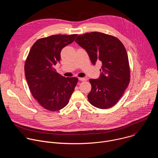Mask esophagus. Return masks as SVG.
<instances>
[{
    "instance_id": "obj_1",
    "label": "esophagus",
    "mask_w": 158,
    "mask_h": 158,
    "mask_svg": "<svg viewBox=\"0 0 158 158\" xmlns=\"http://www.w3.org/2000/svg\"><path fill=\"white\" fill-rule=\"evenodd\" d=\"M78 79L79 81H85L86 80L85 78H83V77H79Z\"/></svg>"
}]
</instances>
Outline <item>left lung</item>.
Instances as JSON below:
<instances>
[{
	"instance_id": "left-lung-1",
	"label": "left lung",
	"mask_w": 158,
	"mask_h": 158,
	"mask_svg": "<svg viewBox=\"0 0 158 158\" xmlns=\"http://www.w3.org/2000/svg\"><path fill=\"white\" fill-rule=\"evenodd\" d=\"M75 41L87 52L93 64L102 63L98 79H89L91 91L88 100L94 107L106 109L114 106L130 82V67L123 44L116 37L92 32L79 35Z\"/></svg>"
}]
</instances>
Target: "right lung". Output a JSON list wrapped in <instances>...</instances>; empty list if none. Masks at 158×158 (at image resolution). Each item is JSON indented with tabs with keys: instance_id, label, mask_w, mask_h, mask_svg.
I'll use <instances>...</instances> for the list:
<instances>
[{
	"instance_id": "add662e5",
	"label": "right lung",
	"mask_w": 158,
	"mask_h": 158,
	"mask_svg": "<svg viewBox=\"0 0 158 158\" xmlns=\"http://www.w3.org/2000/svg\"><path fill=\"white\" fill-rule=\"evenodd\" d=\"M77 34L52 35L38 39L26 60V78L32 95L44 109L57 111L68 104L78 82L77 77L58 74L54 66L61 50L72 43Z\"/></svg>"
}]
</instances>
